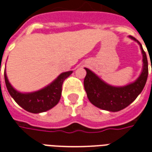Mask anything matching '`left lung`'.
Listing matches in <instances>:
<instances>
[{
  "mask_svg": "<svg viewBox=\"0 0 152 152\" xmlns=\"http://www.w3.org/2000/svg\"><path fill=\"white\" fill-rule=\"evenodd\" d=\"M129 38L138 42L142 55V69L136 80L125 86H113L105 83L98 76L85 67L86 76L84 86L89 102L99 109L110 112H118L127 107L137 98L143 89L148 76V63L147 55L141 43L135 38Z\"/></svg>",
  "mask_w": 152,
  "mask_h": 152,
  "instance_id": "8db88e82",
  "label": "left lung"
}]
</instances>
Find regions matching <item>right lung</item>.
<instances>
[{"label":"right lung","mask_w":152,"mask_h":152,"mask_svg":"<svg viewBox=\"0 0 152 152\" xmlns=\"http://www.w3.org/2000/svg\"><path fill=\"white\" fill-rule=\"evenodd\" d=\"M72 71L61 73L50 85L40 90L32 93H21L11 85L4 70V81L8 92L13 100L30 113H39L52 109L58 104L61 97L62 85Z\"/></svg>","instance_id":"1"}]
</instances>
